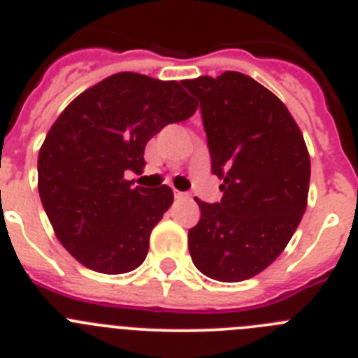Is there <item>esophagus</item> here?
<instances>
[{
  "label": "esophagus",
  "instance_id": "34e87169",
  "mask_svg": "<svg viewBox=\"0 0 358 358\" xmlns=\"http://www.w3.org/2000/svg\"><path fill=\"white\" fill-rule=\"evenodd\" d=\"M173 197H176V199H185L186 194H185V192H179V189H176V192H173Z\"/></svg>",
  "mask_w": 358,
  "mask_h": 358
}]
</instances>
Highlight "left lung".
<instances>
[{
  "instance_id": "left-lung-1",
  "label": "left lung",
  "mask_w": 358,
  "mask_h": 358,
  "mask_svg": "<svg viewBox=\"0 0 358 358\" xmlns=\"http://www.w3.org/2000/svg\"><path fill=\"white\" fill-rule=\"evenodd\" d=\"M201 102L220 202H202L188 231L195 267L235 283L262 273L285 249L306 210L310 157L289 109L238 71L182 80Z\"/></svg>"
}]
</instances>
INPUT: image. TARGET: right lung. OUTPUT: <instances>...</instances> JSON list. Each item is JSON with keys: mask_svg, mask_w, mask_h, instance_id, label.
<instances>
[{"mask_svg": "<svg viewBox=\"0 0 358 358\" xmlns=\"http://www.w3.org/2000/svg\"><path fill=\"white\" fill-rule=\"evenodd\" d=\"M197 103L176 80L116 73L78 94L39 152V195L57 238L87 268L123 274L140 267L150 233L173 202L169 186H132L145 145Z\"/></svg>", "mask_w": 358, "mask_h": 358, "instance_id": "right-lung-1", "label": "right lung"}]
</instances>
